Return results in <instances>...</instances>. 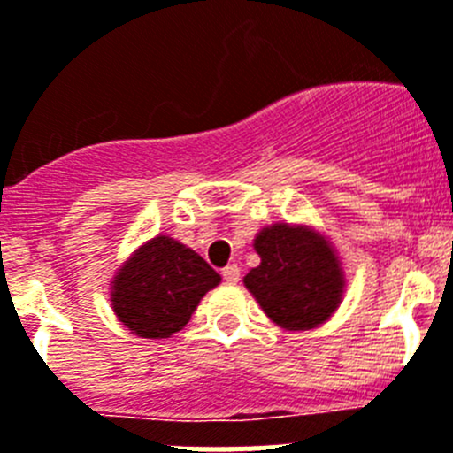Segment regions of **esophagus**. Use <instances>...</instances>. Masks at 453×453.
<instances>
[{
	"mask_svg": "<svg viewBox=\"0 0 453 453\" xmlns=\"http://www.w3.org/2000/svg\"><path fill=\"white\" fill-rule=\"evenodd\" d=\"M223 273V280L230 282V285H234V282H239V275H242V269H239L237 265H227L226 269L221 271Z\"/></svg>",
	"mask_w": 453,
	"mask_h": 453,
	"instance_id": "1",
	"label": "esophagus"
}]
</instances>
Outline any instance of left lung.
I'll return each instance as SVG.
<instances>
[{
    "instance_id": "obj_1",
    "label": "left lung",
    "mask_w": 453,
    "mask_h": 453,
    "mask_svg": "<svg viewBox=\"0 0 453 453\" xmlns=\"http://www.w3.org/2000/svg\"><path fill=\"white\" fill-rule=\"evenodd\" d=\"M259 266L243 285L273 324L287 330H310L340 308L346 278L342 262L326 237L310 226L273 223L253 242Z\"/></svg>"
}]
</instances>
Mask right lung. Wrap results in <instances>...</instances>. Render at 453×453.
I'll list each match as a JSON object with an SVG mask.
<instances>
[{
    "label": "right lung",
    "mask_w": 453,
    "mask_h": 453,
    "mask_svg": "<svg viewBox=\"0 0 453 453\" xmlns=\"http://www.w3.org/2000/svg\"><path fill=\"white\" fill-rule=\"evenodd\" d=\"M219 282L221 275L196 250L159 234L116 271L111 305L118 321L134 335L161 340L182 330L200 298Z\"/></svg>",
    "instance_id": "1"
}]
</instances>
